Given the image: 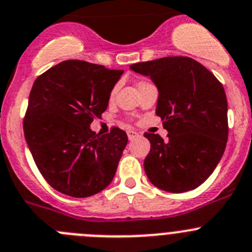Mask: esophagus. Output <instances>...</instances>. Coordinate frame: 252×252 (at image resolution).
<instances>
[{
  "label": "esophagus",
  "mask_w": 252,
  "mask_h": 252,
  "mask_svg": "<svg viewBox=\"0 0 252 252\" xmlns=\"http://www.w3.org/2000/svg\"><path fill=\"white\" fill-rule=\"evenodd\" d=\"M136 136H139V133H136V131H133V130H128L129 140H133V139H135Z\"/></svg>",
  "instance_id": "1"
}]
</instances>
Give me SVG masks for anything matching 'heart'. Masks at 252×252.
Segmentation results:
<instances>
[{
    "label": "heart",
    "mask_w": 252,
    "mask_h": 252,
    "mask_svg": "<svg viewBox=\"0 0 252 252\" xmlns=\"http://www.w3.org/2000/svg\"><path fill=\"white\" fill-rule=\"evenodd\" d=\"M146 84H148V82H146V81H139L138 84H136V89H139V87L144 86V85H146ZM113 94H114V90H113V91H112L111 97H113Z\"/></svg>",
    "instance_id": "b5f03b06"
}]
</instances>
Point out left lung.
Listing matches in <instances>:
<instances>
[{
    "label": "left lung",
    "instance_id": "1",
    "mask_svg": "<svg viewBox=\"0 0 252 252\" xmlns=\"http://www.w3.org/2000/svg\"><path fill=\"white\" fill-rule=\"evenodd\" d=\"M158 91L156 116L168 139L145 133L151 144L144 168L154 186L182 193L201 186L216 170L228 141V102L217 77L198 61L167 56L130 65Z\"/></svg>",
    "mask_w": 252,
    "mask_h": 252
}]
</instances>
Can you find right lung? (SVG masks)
<instances>
[{"instance_id": "right-lung-1", "label": "right lung", "mask_w": 252, "mask_h": 252, "mask_svg": "<svg viewBox=\"0 0 252 252\" xmlns=\"http://www.w3.org/2000/svg\"><path fill=\"white\" fill-rule=\"evenodd\" d=\"M122 70L66 60L34 81L24 118V138L43 177L56 191L75 198L94 196L112 182L126 131L107 135L91 123L108 107Z\"/></svg>"}]
</instances>
